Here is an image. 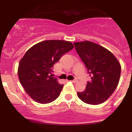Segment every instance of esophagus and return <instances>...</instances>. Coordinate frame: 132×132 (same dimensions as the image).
<instances>
[{"instance_id": "34e87169", "label": "esophagus", "mask_w": 132, "mask_h": 132, "mask_svg": "<svg viewBox=\"0 0 132 132\" xmlns=\"http://www.w3.org/2000/svg\"><path fill=\"white\" fill-rule=\"evenodd\" d=\"M72 81V82L75 83V82H78V79H75L72 80V81Z\"/></svg>"}]
</instances>
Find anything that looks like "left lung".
I'll list each match as a JSON object with an SVG mask.
<instances>
[{
	"label": "left lung",
	"instance_id": "8db88e82",
	"mask_svg": "<svg viewBox=\"0 0 132 132\" xmlns=\"http://www.w3.org/2000/svg\"><path fill=\"white\" fill-rule=\"evenodd\" d=\"M74 45L91 78L85 90L77 93L78 97L90 105L105 102L119 84L121 72L120 63L110 51L93 42H75Z\"/></svg>",
	"mask_w": 132,
	"mask_h": 132
}]
</instances>
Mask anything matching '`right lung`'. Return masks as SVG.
I'll list each match as a JSON object with an SVG mask.
<instances>
[{"label": "right lung", "instance_id": "add662e5", "mask_svg": "<svg viewBox=\"0 0 132 132\" xmlns=\"http://www.w3.org/2000/svg\"><path fill=\"white\" fill-rule=\"evenodd\" d=\"M74 48L70 42L46 40L36 44L20 61L18 75L21 84L31 99L48 104L60 95L63 84L54 78L53 65L62 56Z\"/></svg>", "mask_w": 132, "mask_h": 132}]
</instances>
